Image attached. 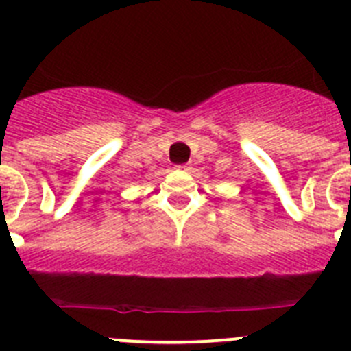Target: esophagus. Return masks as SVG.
<instances>
[{
    "mask_svg": "<svg viewBox=\"0 0 351 351\" xmlns=\"http://www.w3.org/2000/svg\"><path fill=\"white\" fill-rule=\"evenodd\" d=\"M176 169L181 170V172H182V170H188V165H178V167H176Z\"/></svg>",
    "mask_w": 351,
    "mask_h": 351,
    "instance_id": "34e87169",
    "label": "esophagus"
}]
</instances>
